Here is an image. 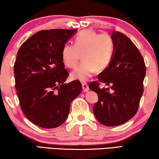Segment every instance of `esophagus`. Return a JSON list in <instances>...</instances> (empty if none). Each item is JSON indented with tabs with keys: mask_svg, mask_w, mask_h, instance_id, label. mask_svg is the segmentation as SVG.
<instances>
[{
	"mask_svg": "<svg viewBox=\"0 0 159 159\" xmlns=\"http://www.w3.org/2000/svg\"><path fill=\"white\" fill-rule=\"evenodd\" d=\"M82 87H83V91H84V92H88V91L89 90V88H88V85L85 82L82 83Z\"/></svg>",
	"mask_w": 159,
	"mask_h": 159,
	"instance_id": "34e87169",
	"label": "esophagus"
}]
</instances>
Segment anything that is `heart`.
Returning <instances> with one entry per match:
<instances>
[{
  "label": "heart",
  "instance_id": "heart-1",
  "mask_svg": "<svg viewBox=\"0 0 159 159\" xmlns=\"http://www.w3.org/2000/svg\"><path fill=\"white\" fill-rule=\"evenodd\" d=\"M114 45L107 34H99L90 29L80 32L74 39V44H65L61 50V60L65 66L74 69L82 54V63L72 72L71 77L87 80L95 70L106 69L112 60Z\"/></svg>",
  "mask_w": 159,
  "mask_h": 159
}]
</instances>
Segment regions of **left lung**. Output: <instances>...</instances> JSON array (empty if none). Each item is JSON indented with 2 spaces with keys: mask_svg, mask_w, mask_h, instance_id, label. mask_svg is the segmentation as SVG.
Returning <instances> with one entry per match:
<instances>
[{
  "mask_svg": "<svg viewBox=\"0 0 159 159\" xmlns=\"http://www.w3.org/2000/svg\"><path fill=\"white\" fill-rule=\"evenodd\" d=\"M111 39L114 50L111 62L98 75V81L89 85L90 89L98 95V102L93 107L94 114L106 126L122 125L136 114L146 75L143 57L131 40L119 31L113 32ZM100 82L110 88L100 89Z\"/></svg>",
  "mask_w": 159,
  "mask_h": 159,
  "instance_id": "8db88e82",
  "label": "left lung"
}]
</instances>
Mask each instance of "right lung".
Segmentation results:
<instances>
[{
    "instance_id": "right-lung-1",
    "label": "right lung",
    "mask_w": 159,
    "mask_h": 159,
    "mask_svg": "<svg viewBox=\"0 0 159 159\" xmlns=\"http://www.w3.org/2000/svg\"><path fill=\"white\" fill-rule=\"evenodd\" d=\"M77 29L37 32L21 45L14 64L15 88L21 111L39 127L54 128L68 116L71 102L82 92L79 80L64 83L69 73L61 50Z\"/></svg>"
}]
</instances>
